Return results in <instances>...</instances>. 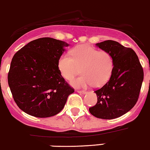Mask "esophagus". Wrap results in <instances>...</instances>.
<instances>
[{
	"instance_id": "1",
	"label": "esophagus",
	"mask_w": 150,
	"mask_h": 150,
	"mask_svg": "<svg viewBox=\"0 0 150 150\" xmlns=\"http://www.w3.org/2000/svg\"><path fill=\"white\" fill-rule=\"evenodd\" d=\"M77 92H78V93H80V94H85L87 93L85 90H77Z\"/></svg>"
}]
</instances>
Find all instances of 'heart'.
Instances as JSON below:
<instances>
[{
	"instance_id": "b5f03b06",
	"label": "heart",
	"mask_w": 150,
	"mask_h": 150,
	"mask_svg": "<svg viewBox=\"0 0 150 150\" xmlns=\"http://www.w3.org/2000/svg\"><path fill=\"white\" fill-rule=\"evenodd\" d=\"M63 54L57 62L59 71L65 80H72L81 68L83 75L71 82L76 88L94 85L101 87L108 82L114 70V59L107 51H99L89 45H79Z\"/></svg>"
}]
</instances>
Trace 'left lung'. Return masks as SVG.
Instances as JSON below:
<instances>
[{
  "mask_svg": "<svg viewBox=\"0 0 150 150\" xmlns=\"http://www.w3.org/2000/svg\"><path fill=\"white\" fill-rule=\"evenodd\" d=\"M96 45L112 55L114 70L109 81L95 91L98 102L89 108V111L100 119H115L125 115L135 105L144 72L137 55L132 48L110 40Z\"/></svg>",
  "mask_w": 150,
  "mask_h": 150,
  "instance_id": "left-lung-1",
  "label": "left lung"
}]
</instances>
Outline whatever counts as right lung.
Listing matches in <instances>:
<instances>
[{"label": "right lung", "instance_id": "right-lung-1", "mask_svg": "<svg viewBox=\"0 0 150 150\" xmlns=\"http://www.w3.org/2000/svg\"><path fill=\"white\" fill-rule=\"evenodd\" d=\"M69 44L51 38L28 42L14 55L8 75L18 108L36 117H49L63 109L74 93L59 71L57 62Z\"/></svg>", "mask_w": 150, "mask_h": 150}]
</instances>
